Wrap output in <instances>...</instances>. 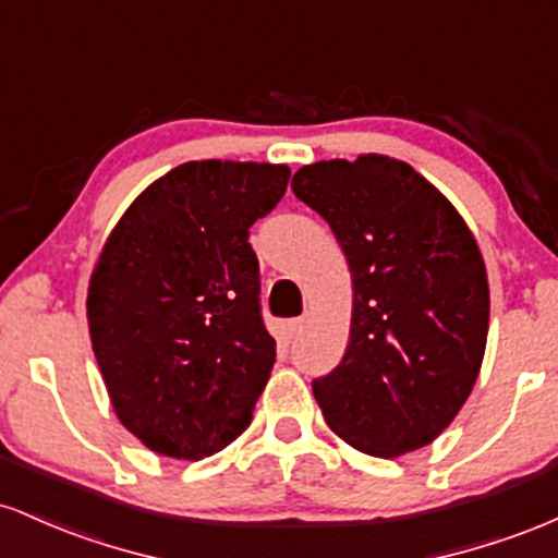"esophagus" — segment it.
<instances>
[{
  "instance_id": "obj_1",
  "label": "esophagus",
  "mask_w": 558,
  "mask_h": 558,
  "mask_svg": "<svg viewBox=\"0 0 558 558\" xmlns=\"http://www.w3.org/2000/svg\"><path fill=\"white\" fill-rule=\"evenodd\" d=\"M304 325H306V317H293V319H288V323H286L288 338H296L299 332L304 330Z\"/></svg>"
}]
</instances>
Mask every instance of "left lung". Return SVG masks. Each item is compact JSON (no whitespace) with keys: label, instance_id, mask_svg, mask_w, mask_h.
<instances>
[{"label":"left lung","instance_id":"left-lung-1","mask_svg":"<svg viewBox=\"0 0 558 558\" xmlns=\"http://www.w3.org/2000/svg\"><path fill=\"white\" fill-rule=\"evenodd\" d=\"M332 228L354 280L341 364L312 380L325 422L356 451L399 457L451 425L488 338V278L470 228L399 159L304 165L291 181Z\"/></svg>","mask_w":558,"mask_h":558}]
</instances>
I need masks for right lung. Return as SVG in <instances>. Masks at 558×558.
Segmentation results:
<instances>
[{
  "label": "right lung",
  "instance_id": "add662e5",
  "mask_svg": "<svg viewBox=\"0 0 558 558\" xmlns=\"http://www.w3.org/2000/svg\"><path fill=\"white\" fill-rule=\"evenodd\" d=\"M286 165L202 159L120 217L88 286V330L114 412L151 451L202 459L252 422L275 364L248 228Z\"/></svg>",
  "mask_w": 558,
  "mask_h": 558
}]
</instances>
